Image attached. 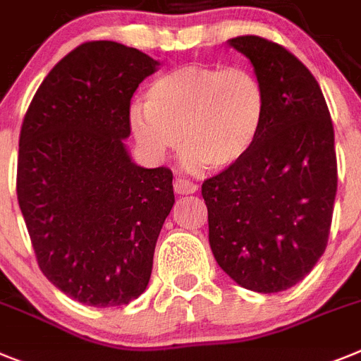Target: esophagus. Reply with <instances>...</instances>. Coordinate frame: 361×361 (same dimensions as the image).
Segmentation results:
<instances>
[{"label":"esophagus","mask_w":361,"mask_h":361,"mask_svg":"<svg viewBox=\"0 0 361 361\" xmlns=\"http://www.w3.org/2000/svg\"><path fill=\"white\" fill-rule=\"evenodd\" d=\"M173 188H175V192H177L178 195H188V193H195L197 190H199V186H197L195 183H192V180H188V178H184V177L175 178Z\"/></svg>","instance_id":"obj_1"}]
</instances>
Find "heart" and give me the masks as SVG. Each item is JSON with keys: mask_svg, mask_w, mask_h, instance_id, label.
I'll use <instances>...</instances> for the list:
<instances>
[{"mask_svg": "<svg viewBox=\"0 0 361 361\" xmlns=\"http://www.w3.org/2000/svg\"><path fill=\"white\" fill-rule=\"evenodd\" d=\"M267 107V91L250 69L188 63L151 82L146 104L129 109V128L155 162L184 140L188 169H226L257 142Z\"/></svg>", "mask_w": 361, "mask_h": 361, "instance_id": "1", "label": "heart"}]
</instances>
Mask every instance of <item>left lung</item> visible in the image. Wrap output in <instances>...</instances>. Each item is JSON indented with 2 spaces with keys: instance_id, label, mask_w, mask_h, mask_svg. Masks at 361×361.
Here are the masks:
<instances>
[{
  "instance_id": "obj_1",
  "label": "left lung",
  "mask_w": 361,
  "mask_h": 361,
  "mask_svg": "<svg viewBox=\"0 0 361 361\" xmlns=\"http://www.w3.org/2000/svg\"><path fill=\"white\" fill-rule=\"evenodd\" d=\"M267 91V118L250 153L202 184L217 264L261 294L300 283L327 248L338 168L319 84L292 52L259 36L228 39Z\"/></svg>"
}]
</instances>
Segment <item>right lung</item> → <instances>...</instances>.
Instances as JSON below:
<instances>
[{"label":"right lung","mask_w":361,"mask_h":361,"mask_svg":"<svg viewBox=\"0 0 361 361\" xmlns=\"http://www.w3.org/2000/svg\"><path fill=\"white\" fill-rule=\"evenodd\" d=\"M159 61L116 42L82 43L45 76L20 133L18 202L39 270L89 307L146 290L173 208V173L135 164L129 104Z\"/></svg>","instance_id":"add662e5"}]
</instances>
